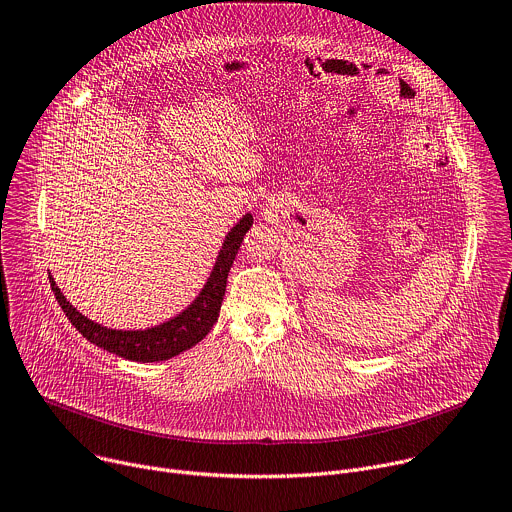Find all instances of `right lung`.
<instances>
[{"label": "right lung", "instance_id": "1", "mask_svg": "<svg viewBox=\"0 0 512 512\" xmlns=\"http://www.w3.org/2000/svg\"><path fill=\"white\" fill-rule=\"evenodd\" d=\"M252 228V216L246 214L226 236L222 250L218 254L216 266L201 288L197 298L187 306V309L173 317L171 321L157 325L153 329L145 331H117L107 329L94 321H88L82 313H78L74 306L64 298L60 288L56 286L54 278L50 276V286L54 290V296L62 311L66 313L68 321L76 327V331L86 337L90 343H94L100 349H107L109 353H115L129 361L139 363H155L171 359L193 345H197L203 337H206L212 327L216 325L220 317V306L226 294V280L228 272L236 260V254L240 250V244L246 236V232Z\"/></svg>", "mask_w": 512, "mask_h": 512}]
</instances>
